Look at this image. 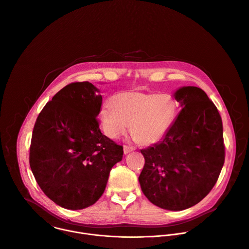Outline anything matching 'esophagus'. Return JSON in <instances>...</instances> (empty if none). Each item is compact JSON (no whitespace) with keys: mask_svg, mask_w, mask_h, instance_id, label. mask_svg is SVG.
<instances>
[{"mask_svg":"<svg viewBox=\"0 0 249 249\" xmlns=\"http://www.w3.org/2000/svg\"><path fill=\"white\" fill-rule=\"evenodd\" d=\"M133 150H135L134 147H130V146H127V145H124V147H123L124 154H128V153H130V152L133 151Z\"/></svg>","mask_w":249,"mask_h":249,"instance_id":"obj_1","label":"esophagus"}]
</instances>
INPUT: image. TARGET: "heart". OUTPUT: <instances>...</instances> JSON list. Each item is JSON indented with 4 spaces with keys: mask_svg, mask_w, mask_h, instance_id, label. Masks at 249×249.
Returning <instances> with one entry per match:
<instances>
[{
    "mask_svg": "<svg viewBox=\"0 0 249 249\" xmlns=\"http://www.w3.org/2000/svg\"><path fill=\"white\" fill-rule=\"evenodd\" d=\"M110 103L100 109V121L105 134L117 139L130 131L142 144L160 141L169 129L175 115L176 105L169 95L127 91L115 94Z\"/></svg>",
    "mask_w": 249,
    "mask_h": 249,
    "instance_id": "heart-1",
    "label": "heart"
}]
</instances>
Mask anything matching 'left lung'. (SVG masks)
Masks as SVG:
<instances>
[{
	"label": "left lung",
	"instance_id": "obj_1",
	"mask_svg": "<svg viewBox=\"0 0 249 249\" xmlns=\"http://www.w3.org/2000/svg\"><path fill=\"white\" fill-rule=\"evenodd\" d=\"M182 108L163 140L142 149V191L155 206L183 211L201 202L216 183L225 159L220 114L199 87L174 93Z\"/></svg>",
	"mask_w": 249,
	"mask_h": 249
}]
</instances>
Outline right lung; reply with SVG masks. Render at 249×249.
<instances>
[{
  "label": "right lung",
  "instance_id": "right-lung-1",
  "mask_svg": "<svg viewBox=\"0 0 249 249\" xmlns=\"http://www.w3.org/2000/svg\"><path fill=\"white\" fill-rule=\"evenodd\" d=\"M103 98L88 81L54 95L34 126L30 167L43 193L67 210H82L103 195L123 147L102 134L97 116Z\"/></svg>",
  "mask_w": 249,
  "mask_h": 249
}]
</instances>
